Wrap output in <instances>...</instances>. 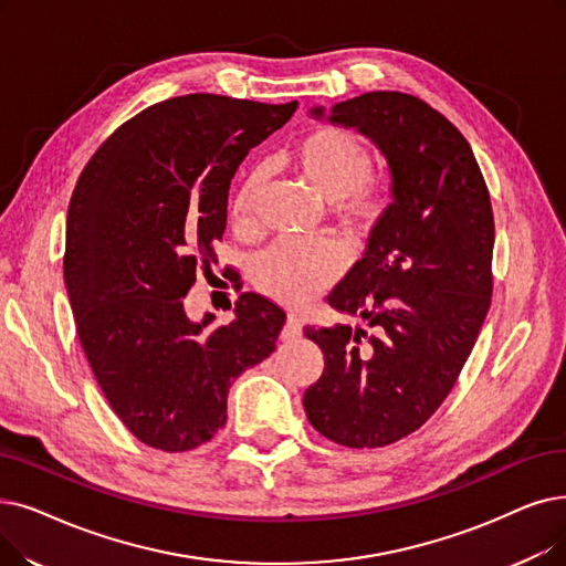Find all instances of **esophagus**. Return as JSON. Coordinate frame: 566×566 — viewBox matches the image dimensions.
<instances>
[{
	"instance_id": "obj_1",
	"label": "esophagus",
	"mask_w": 566,
	"mask_h": 566,
	"mask_svg": "<svg viewBox=\"0 0 566 566\" xmlns=\"http://www.w3.org/2000/svg\"><path fill=\"white\" fill-rule=\"evenodd\" d=\"M301 333H303V322H301V318H298L296 314H289L284 326H282L280 337H282V339H293V337H298Z\"/></svg>"
}]
</instances>
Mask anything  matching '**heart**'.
<instances>
[{
	"mask_svg": "<svg viewBox=\"0 0 566 566\" xmlns=\"http://www.w3.org/2000/svg\"><path fill=\"white\" fill-rule=\"evenodd\" d=\"M293 166L324 199L335 201L339 219L354 231H373L390 210L388 182L370 176V147L349 129L316 127L293 150ZM263 187V168L250 170L238 185L229 203V222L238 233L254 227ZM342 268V250L328 240H282L256 256L254 282L263 296L286 307H301L331 286Z\"/></svg>",
	"mask_w": 566,
	"mask_h": 566,
	"instance_id": "heart-1",
	"label": "heart"
}]
</instances>
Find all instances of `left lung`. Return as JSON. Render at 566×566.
Listing matches in <instances>:
<instances>
[{
  "label": "left lung",
  "mask_w": 566,
  "mask_h": 566,
  "mask_svg": "<svg viewBox=\"0 0 566 566\" xmlns=\"http://www.w3.org/2000/svg\"><path fill=\"white\" fill-rule=\"evenodd\" d=\"M328 119L379 145L396 201L328 296L367 326L305 328L326 367L303 405L335 444L379 449L419 430L470 358L493 296L495 217L470 143L419 96L365 92Z\"/></svg>",
  "instance_id": "obj_1"
}]
</instances>
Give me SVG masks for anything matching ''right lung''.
<instances>
[{
    "mask_svg": "<svg viewBox=\"0 0 566 566\" xmlns=\"http://www.w3.org/2000/svg\"><path fill=\"white\" fill-rule=\"evenodd\" d=\"M291 104L185 94L140 111L85 164L66 214L64 284L111 409L143 444L182 453L227 423L233 379L275 352L286 314L256 293L193 324L185 296L217 263L231 178Z\"/></svg>",
    "mask_w": 566,
    "mask_h": 566,
    "instance_id": "obj_1",
    "label": "right lung"
}]
</instances>
